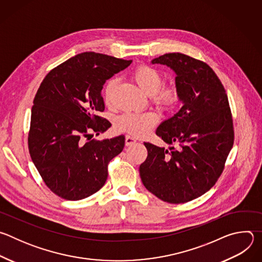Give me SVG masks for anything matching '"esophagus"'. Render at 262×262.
I'll use <instances>...</instances> for the list:
<instances>
[{"label":"esophagus","mask_w":262,"mask_h":262,"mask_svg":"<svg viewBox=\"0 0 262 262\" xmlns=\"http://www.w3.org/2000/svg\"><path fill=\"white\" fill-rule=\"evenodd\" d=\"M136 143V140L133 138V137H130V136H126L125 137V145L126 146H132V145H134Z\"/></svg>","instance_id":"34e87169"}]
</instances>
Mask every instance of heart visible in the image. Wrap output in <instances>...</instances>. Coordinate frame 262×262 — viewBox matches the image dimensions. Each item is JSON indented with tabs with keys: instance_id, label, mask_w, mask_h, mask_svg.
<instances>
[{
	"instance_id": "heart-1",
	"label": "heart",
	"mask_w": 262,
	"mask_h": 262,
	"mask_svg": "<svg viewBox=\"0 0 262 262\" xmlns=\"http://www.w3.org/2000/svg\"><path fill=\"white\" fill-rule=\"evenodd\" d=\"M133 79L138 86L148 95L151 101L160 108H171L178 99V89L173 84H162V73L149 65H140L133 72ZM117 84L115 78L110 79L103 88V98L106 104H111L112 97ZM158 115L154 112L132 113L127 112L120 115L115 121V127L119 132L140 138L150 133L158 123Z\"/></svg>"
}]
</instances>
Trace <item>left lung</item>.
<instances>
[{
    "instance_id": "left-lung-1",
    "label": "left lung",
    "mask_w": 262,
    "mask_h": 262,
    "mask_svg": "<svg viewBox=\"0 0 262 262\" xmlns=\"http://www.w3.org/2000/svg\"><path fill=\"white\" fill-rule=\"evenodd\" d=\"M176 73L183 105L156 134L177 148L144 143L148 156L140 166L145 188L168 203H185L209 191L221 176L234 142L228 97L214 71L203 61L169 53L151 61Z\"/></svg>"
}]
</instances>
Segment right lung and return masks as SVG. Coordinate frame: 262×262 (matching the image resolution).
<instances>
[{
    "instance_id": "add662e5",
    "label": "right lung",
    "mask_w": 262,
    "mask_h": 262,
    "mask_svg": "<svg viewBox=\"0 0 262 262\" xmlns=\"http://www.w3.org/2000/svg\"><path fill=\"white\" fill-rule=\"evenodd\" d=\"M132 60L94 52L74 56L52 69L37 90L31 111L28 145L31 159L48 188L66 200L99 191L107 165L124 147V137L102 141L84 138L105 132L111 123L101 90L106 80Z\"/></svg>"
}]
</instances>
